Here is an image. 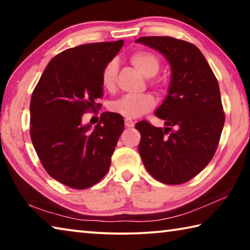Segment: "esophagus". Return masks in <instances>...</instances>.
<instances>
[{"label":"esophagus","instance_id":"34e87169","mask_svg":"<svg viewBox=\"0 0 250 250\" xmlns=\"http://www.w3.org/2000/svg\"><path fill=\"white\" fill-rule=\"evenodd\" d=\"M125 125L126 128H132V126H134V121L131 119H125Z\"/></svg>","mask_w":250,"mask_h":250}]
</instances>
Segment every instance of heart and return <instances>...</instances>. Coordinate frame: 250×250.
<instances>
[{
    "label": "heart",
    "mask_w": 250,
    "mask_h": 250,
    "mask_svg": "<svg viewBox=\"0 0 250 250\" xmlns=\"http://www.w3.org/2000/svg\"><path fill=\"white\" fill-rule=\"evenodd\" d=\"M130 61L135 68L146 77H152L160 69L159 57L149 50H138L131 55ZM117 75L118 64L115 61H110L104 65L100 76L101 86L104 90L111 92L116 89ZM153 84L158 86L155 83ZM155 98L151 94L126 95L112 101L109 109L126 119H135L151 111L155 107Z\"/></svg>",
    "instance_id": "b5f03b06"
}]
</instances>
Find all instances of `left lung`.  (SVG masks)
<instances>
[{"label": "left lung", "mask_w": 250, "mask_h": 250, "mask_svg": "<svg viewBox=\"0 0 250 250\" xmlns=\"http://www.w3.org/2000/svg\"><path fill=\"white\" fill-rule=\"evenodd\" d=\"M137 43L163 54L172 70L168 95L155 111L166 121V128L146 120L135 125L141 134L142 162L164 184L185 183L210 162L217 150L225 122L218 82L192 43L170 36L140 37Z\"/></svg>", "instance_id": "8db88e82"}]
</instances>
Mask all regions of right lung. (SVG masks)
I'll use <instances>...</instances> for the list:
<instances>
[{
	"mask_svg": "<svg viewBox=\"0 0 250 250\" xmlns=\"http://www.w3.org/2000/svg\"><path fill=\"white\" fill-rule=\"evenodd\" d=\"M124 41L76 46L56 55L33 91L31 139L42 166L62 184L83 189L107 174L125 128L122 116L104 112L95 128L83 125V113L100 109V76Z\"/></svg>",
	"mask_w": 250,
	"mask_h": 250,
	"instance_id": "obj_1",
	"label": "right lung"
}]
</instances>
